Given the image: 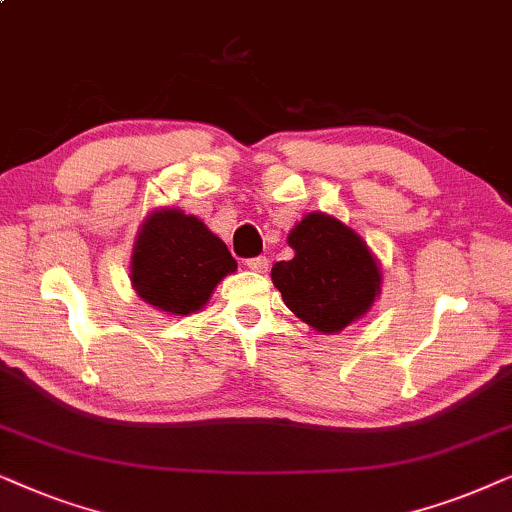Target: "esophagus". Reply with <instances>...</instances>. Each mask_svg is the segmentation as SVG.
<instances>
[{
  "label": "esophagus",
  "instance_id": "1",
  "mask_svg": "<svg viewBox=\"0 0 512 512\" xmlns=\"http://www.w3.org/2000/svg\"><path fill=\"white\" fill-rule=\"evenodd\" d=\"M245 264H248L250 271H257V274H267V269H269L267 257H250Z\"/></svg>",
  "mask_w": 512,
  "mask_h": 512
}]
</instances>
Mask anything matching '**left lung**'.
I'll list each match as a JSON object with an SVG mask.
<instances>
[{
    "label": "left lung",
    "mask_w": 512,
    "mask_h": 512,
    "mask_svg": "<svg viewBox=\"0 0 512 512\" xmlns=\"http://www.w3.org/2000/svg\"><path fill=\"white\" fill-rule=\"evenodd\" d=\"M288 243L295 257L276 262L271 281L297 318L335 335L370 311L381 292V271L356 231L332 215L309 213Z\"/></svg>",
    "instance_id": "left-lung-1"
}]
</instances>
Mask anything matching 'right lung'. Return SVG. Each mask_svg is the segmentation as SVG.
<instances>
[{
  "instance_id": "right-lung-1",
  "label": "right lung",
  "mask_w": 512,
  "mask_h": 512,
  "mask_svg": "<svg viewBox=\"0 0 512 512\" xmlns=\"http://www.w3.org/2000/svg\"><path fill=\"white\" fill-rule=\"evenodd\" d=\"M236 271L222 238L199 217L161 208L147 215L133 245V290L170 316H189L213 295L217 283Z\"/></svg>"
}]
</instances>
